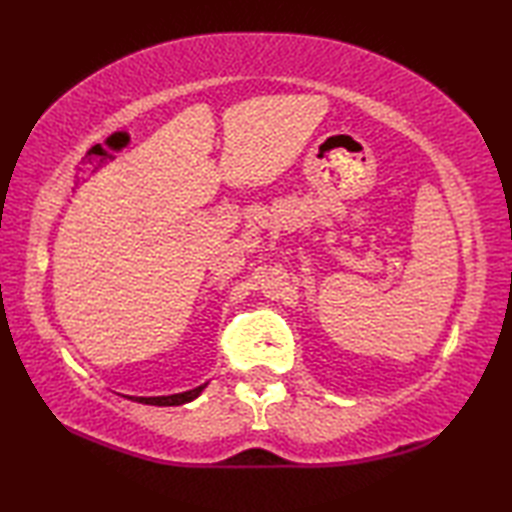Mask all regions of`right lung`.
I'll return each instance as SVG.
<instances>
[{
    "mask_svg": "<svg viewBox=\"0 0 512 512\" xmlns=\"http://www.w3.org/2000/svg\"><path fill=\"white\" fill-rule=\"evenodd\" d=\"M204 387H206V385H200V387L189 389V391H182V394H173V396H156V398H132V400L143 402V405L176 407V405H184V402H191L193 398H198V396H200V391H202Z\"/></svg>",
    "mask_w": 512,
    "mask_h": 512,
    "instance_id": "1",
    "label": "right lung"
}]
</instances>
